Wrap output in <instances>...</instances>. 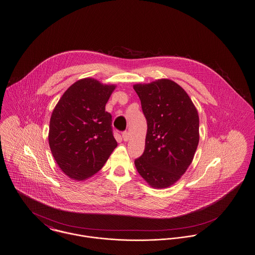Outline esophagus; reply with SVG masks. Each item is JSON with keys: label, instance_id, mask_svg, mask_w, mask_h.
Here are the masks:
<instances>
[{"label": "esophagus", "instance_id": "esophagus-1", "mask_svg": "<svg viewBox=\"0 0 255 255\" xmlns=\"http://www.w3.org/2000/svg\"><path fill=\"white\" fill-rule=\"evenodd\" d=\"M122 137H123L124 141H128L130 139V133H128V132H123L122 133Z\"/></svg>", "mask_w": 255, "mask_h": 255}]
</instances>
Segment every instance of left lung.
Wrapping results in <instances>:
<instances>
[{
	"instance_id": "1",
	"label": "left lung",
	"mask_w": 255,
	"mask_h": 255,
	"mask_svg": "<svg viewBox=\"0 0 255 255\" xmlns=\"http://www.w3.org/2000/svg\"><path fill=\"white\" fill-rule=\"evenodd\" d=\"M147 121L145 149L134 160L153 188L178 182L191 164L199 144V115L181 86L167 78L133 86Z\"/></svg>"
}]
</instances>
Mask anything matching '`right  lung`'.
I'll use <instances>...</instances> for the list:
<instances>
[{
	"label": "right lung",
	"mask_w": 255,
	"mask_h": 255,
	"mask_svg": "<svg viewBox=\"0 0 255 255\" xmlns=\"http://www.w3.org/2000/svg\"><path fill=\"white\" fill-rule=\"evenodd\" d=\"M117 88L95 78L77 80L63 94L49 121V144L62 172L80 182L103 167L118 146L106 103Z\"/></svg>",
	"instance_id": "obj_1"
}]
</instances>
